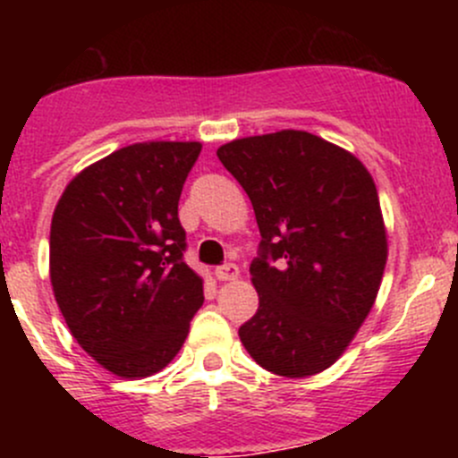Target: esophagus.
<instances>
[{
    "mask_svg": "<svg viewBox=\"0 0 458 458\" xmlns=\"http://www.w3.org/2000/svg\"><path fill=\"white\" fill-rule=\"evenodd\" d=\"M215 276L219 281H234L239 276V267L234 263H224V266L215 267Z\"/></svg>",
    "mask_w": 458,
    "mask_h": 458,
    "instance_id": "34e87169",
    "label": "esophagus"
}]
</instances>
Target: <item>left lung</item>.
<instances>
[{"instance_id": "left-lung-1", "label": "left lung", "mask_w": 458, "mask_h": 458, "mask_svg": "<svg viewBox=\"0 0 458 458\" xmlns=\"http://www.w3.org/2000/svg\"><path fill=\"white\" fill-rule=\"evenodd\" d=\"M255 208L259 310L239 339L267 372L330 368L370 315L387 261L377 186L344 148L303 131L243 137L216 150Z\"/></svg>"}]
</instances>
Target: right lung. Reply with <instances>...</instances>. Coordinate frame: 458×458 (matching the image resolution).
Segmentation results:
<instances>
[{"label":"right lung","instance_id":"obj_1","mask_svg":"<svg viewBox=\"0 0 458 458\" xmlns=\"http://www.w3.org/2000/svg\"><path fill=\"white\" fill-rule=\"evenodd\" d=\"M199 141L119 148L66 186L50 224V284L77 344L106 370H164L203 303V279L183 261V182Z\"/></svg>","mask_w":458,"mask_h":458}]
</instances>
